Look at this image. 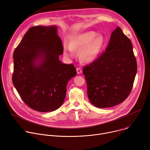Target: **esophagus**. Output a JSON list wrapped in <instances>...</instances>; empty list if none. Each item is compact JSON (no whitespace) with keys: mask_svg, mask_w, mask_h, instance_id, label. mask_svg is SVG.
<instances>
[{"mask_svg":"<svg viewBox=\"0 0 150 150\" xmlns=\"http://www.w3.org/2000/svg\"><path fill=\"white\" fill-rule=\"evenodd\" d=\"M76 72H77V74H80L82 73V69H81L80 68L78 67V68H76Z\"/></svg>","mask_w":150,"mask_h":150,"instance_id":"obj_1","label":"esophagus"}]
</instances>
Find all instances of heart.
I'll use <instances>...</instances> for the list:
<instances>
[{"label": "heart", "mask_w": 150, "mask_h": 150, "mask_svg": "<svg viewBox=\"0 0 150 150\" xmlns=\"http://www.w3.org/2000/svg\"><path fill=\"white\" fill-rule=\"evenodd\" d=\"M106 43L105 37L94 31H88L72 37L69 44L63 45L64 54L67 57H72L78 52V58L83 64L94 61L100 54Z\"/></svg>", "instance_id": "obj_1"}]
</instances>
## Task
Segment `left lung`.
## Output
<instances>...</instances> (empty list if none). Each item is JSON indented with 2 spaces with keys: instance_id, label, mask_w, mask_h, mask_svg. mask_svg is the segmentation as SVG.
<instances>
[{
  "instance_id": "obj_1",
  "label": "left lung",
  "mask_w": 150,
  "mask_h": 150,
  "mask_svg": "<svg viewBox=\"0 0 150 150\" xmlns=\"http://www.w3.org/2000/svg\"><path fill=\"white\" fill-rule=\"evenodd\" d=\"M137 71L132 43L117 27L105 51L83 69L91 104L105 108L122 103L132 90Z\"/></svg>"
}]
</instances>
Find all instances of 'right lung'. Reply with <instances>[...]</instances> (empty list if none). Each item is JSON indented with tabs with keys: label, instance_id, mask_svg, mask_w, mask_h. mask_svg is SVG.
I'll return each mask as SVG.
<instances>
[{
	"label": "right lung",
	"instance_id": "add662e5",
	"mask_svg": "<svg viewBox=\"0 0 150 150\" xmlns=\"http://www.w3.org/2000/svg\"><path fill=\"white\" fill-rule=\"evenodd\" d=\"M62 54L56 26L30 28L15 49L12 82L32 110L51 112L62 105L67 85L76 74L74 65L59 61Z\"/></svg>",
	"mask_w": 150,
	"mask_h": 150
}]
</instances>
